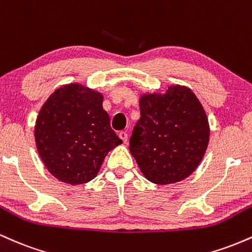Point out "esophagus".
<instances>
[{
  "mask_svg": "<svg viewBox=\"0 0 252 252\" xmlns=\"http://www.w3.org/2000/svg\"><path fill=\"white\" fill-rule=\"evenodd\" d=\"M118 136H120V138L123 141L124 143L128 142V134H126V131H120Z\"/></svg>",
  "mask_w": 252,
  "mask_h": 252,
  "instance_id": "obj_1",
  "label": "esophagus"
}]
</instances>
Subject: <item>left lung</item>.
<instances>
[{
  "label": "left lung",
  "instance_id": "1",
  "mask_svg": "<svg viewBox=\"0 0 252 252\" xmlns=\"http://www.w3.org/2000/svg\"><path fill=\"white\" fill-rule=\"evenodd\" d=\"M141 117L129 150L147 180L168 185L189 178L201 162L210 126L201 103L186 86L140 97Z\"/></svg>",
  "mask_w": 252,
  "mask_h": 252
}]
</instances>
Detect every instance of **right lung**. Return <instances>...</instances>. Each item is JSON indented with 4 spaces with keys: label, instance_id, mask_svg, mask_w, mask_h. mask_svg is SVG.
Returning a JSON list of instances; mask_svg holds the SVG:
<instances>
[{
    "label": "right lung",
    "instance_id": "1",
    "mask_svg": "<svg viewBox=\"0 0 252 252\" xmlns=\"http://www.w3.org/2000/svg\"><path fill=\"white\" fill-rule=\"evenodd\" d=\"M36 149L48 172L68 185L86 184L122 140L110 126L103 94L78 83L57 89L35 122Z\"/></svg>",
    "mask_w": 252,
    "mask_h": 252
}]
</instances>
